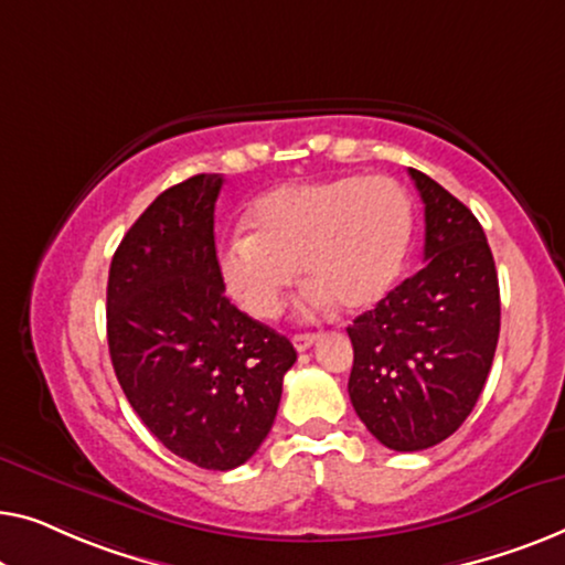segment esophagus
<instances>
[{"label":"esophagus","instance_id":"obj_1","mask_svg":"<svg viewBox=\"0 0 565 565\" xmlns=\"http://www.w3.org/2000/svg\"><path fill=\"white\" fill-rule=\"evenodd\" d=\"M317 332H301V335H294L291 338V343H294V348H297V351H307V348H312L315 343H317Z\"/></svg>","mask_w":565,"mask_h":565}]
</instances>
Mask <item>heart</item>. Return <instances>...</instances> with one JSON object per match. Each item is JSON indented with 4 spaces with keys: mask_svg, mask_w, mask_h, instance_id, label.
Returning a JSON list of instances; mask_svg holds the SVG:
<instances>
[{
    "mask_svg": "<svg viewBox=\"0 0 565 565\" xmlns=\"http://www.w3.org/2000/svg\"><path fill=\"white\" fill-rule=\"evenodd\" d=\"M245 227L220 253L222 281L245 312L274 320L299 266L307 312L338 305L359 315L399 281L415 214L394 179L338 177L271 189L245 212Z\"/></svg>",
    "mask_w": 565,
    "mask_h": 565,
    "instance_id": "b5f03b06",
    "label": "heart"
}]
</instances>
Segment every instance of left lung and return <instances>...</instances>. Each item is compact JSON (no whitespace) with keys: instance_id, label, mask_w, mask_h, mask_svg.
I'll use <instances>...</instances> for the list:
<instances>
[{"instance_id":"left-lung-1","label":"left lung","mask_w":565,"mask_h":565,"mask_svg":"<svg viewBox=\"0 0 565 565\" xmlns=\"http://www.w3.org/2000/svg\"><path fill=\"white\" fill-rule=\"evenodd\" d=\"M425 202V268L348 328L355 415L386 448L450 438L487 384L499 340V279L487 235L463 202L409 169Z\"/></svg>"}]
</instances>
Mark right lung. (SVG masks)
<instances>
[{"label":"right lung","mask_w":565,"mask_h":565,"mask_svg":"<svg viewBox=\"0 0 565 565\" xmlns=\"http://www.w3.org/2000/svg\"><path fill=\"white\" fill-rule=\"evenodd\" d=\"M220 173L166 189L127 230L107 281V343L142 425L189 463L230 471L271 430L294 345L230 305L217 248Z\"/></svg>","instance_id":"obj_1"}]
</instances>
